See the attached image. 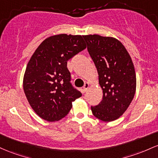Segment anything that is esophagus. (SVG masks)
<instances>
[{
  "label": "esophagus",
  "mask_w": 158,
  "mask_h": 158,
  "mask_svg": "<svg viewBox=\"0 0 158 158\" xmlns=\"http://www.w3.org/2000/svg\"><path fill=\"white\" fill-rule=\"evenodd\" d=\"M89 87V83H87V82H86L84 84V91L86 92V90L88 89V88Z\"/></svg>",
  "instance_id": "esophagus-1"
}]
</instances>
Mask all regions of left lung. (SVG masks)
<instances>
[{
    "mask_svg": "<svg viewBox=\"0 0 158 158\" xmlns=\"http://www.w3.org/2000/svg\"><path fill=\"white\" fill-rule=\"evenodd\" d=\"M98 74L102 101L91 107L93 114L104 122L117 119L131 103L136 78L131 57L120 41L98 34L83 36Z\"/></svg>",
    "mask_w": 158,
    "mask_h": 158,
    "instance_id": "obj_1",
    "label": "left lung"
}]
</instances>
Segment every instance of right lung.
<instances>
[{"label": "right lung", "instance_id": "obj_1", "mask_svg": "<svg viewBox=\"0 0 158 158\" xmlns=\"http://www.w3.org/2000/svg\"><path fill=\"white\" fill-rule=\"evenodd\" d=\"M86 48L81 35L59 34L45 39L27 65L23 79L26 98L35 113L56 122L69 113L82 94L70 84L67 61Z\"/></svg>", "mask_w": 158, "mask_h": 158}]
</instances>
